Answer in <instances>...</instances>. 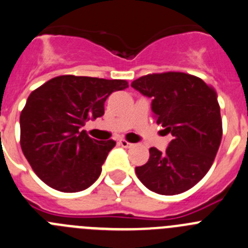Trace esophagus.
<instances>
[{"instance_id":"34e87169","label":"esophagus","mask_w":248,"mask_h":248,"mask_svg":"<svg viewBox=\"0 0 248 248\" xmlns=\"http://www.w3.org/2000/svg\"><path fill=\"white\" fill-rule=\"evenodd\" d=\"M119 144L121 145V147H124V148H131L132 145V143H129V142H127L126 140H120V142H119Z\"/></svg>"}]
</instances>
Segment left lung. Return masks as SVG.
Returning <instances> with one entry per match:
<instances>
[{"label":"left lung","mask_w":248,"mask_h":248,"mask_svg":"<svg viewBox=\"0 0 248 248\" xmlns=\"http://www.w3.org/2000/svg\"><path fill=\"white\" fill-rule=\"evenodd\" d=\"M131 87L152 98L156 124L173 137L165 152L150 148L147 164L136 168L137 177L164 196L192 188L212 166L223 136L214 88L182 72L143 76Z\"/></svg>","instance_id":"1"}]
</instances>
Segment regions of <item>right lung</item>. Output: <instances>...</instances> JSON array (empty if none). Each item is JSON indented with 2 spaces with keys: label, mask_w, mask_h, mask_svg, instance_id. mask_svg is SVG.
<instances>
[{
  "label": "right lung",
  "mask_w": 248,
  "mask_h": 248,
  "mask_svg": "<svg viewBox=\"0 0 248 248\" xmlns=\"http://www.w3.org/2000/svg\"><path fill=\"white\" fill-rule=\"evenodd\" d=\"M128 87L124 79L60 76L31 92L20 113V147L34 172L61 192L92 186L116 142L96 140L80 131L104 115L111 93Z\"/></svg>",
  "instance_id": "1"
}]
</instances>
